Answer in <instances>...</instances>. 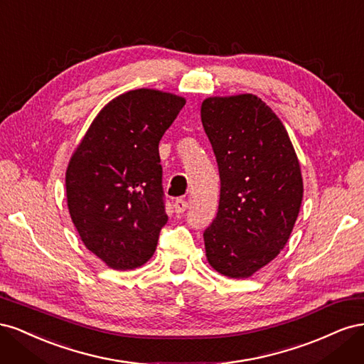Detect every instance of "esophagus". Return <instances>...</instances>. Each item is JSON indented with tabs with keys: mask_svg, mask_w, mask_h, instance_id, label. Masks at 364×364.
Listing matches in <instances>:
<instances>
[{
	"mask_svg": "<svg viewBox=\"0 0 364 364\" xmlns=\"http://www.w3.org/2000/svg\"><path fill=\"white\" fill-rule=\"evenodd\" d=\"M173 208H174V211H176V213H178V214H182V213H185V209L188 208V202H186L185 199H176V200H174Z\"/></svg>",
	"mask_w": 364,
	"mask_h": 364,
	"instance_id": "esophagus-1",
	"label": "esophagus"
}]
</instances>
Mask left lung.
Listing matches in <instances>:
<instances>
[{"instance_id":"1","label":"left lung","mask_w":364,"mask_h":364,"mask_svg":"<svg viewBox=\"0 0 364 364\" xmlns=\"http://www.w3.org/2000/svg\"><path fill=\"white\" fill-rule=\"evenodd\" d=\"M220 173L218 213L205 232L215 272L243 279L287 245L304 196L299 159L281 119L259 97H208L200 109Z\"/></svg>"}]
</instances>
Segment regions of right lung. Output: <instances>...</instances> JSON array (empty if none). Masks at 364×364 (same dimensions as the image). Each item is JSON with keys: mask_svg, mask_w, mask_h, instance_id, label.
Listing matches in <instances>:
<instances>
[{"mask_svg": "<svg viewBox=\"0 0 364 364\" xmlns=\"http://www.w3.org/2000/svg\"><path fill=\"white\" fill-rule=\"evenodd\" d=\"M185 98L141 87L94 118L70 159L65 185L83 245L107 267L132 270L155 253L167 223L159 141Z\"/></svg>", "mask_w": 364, "mask_h": 364, "instance_id": "1", "label": "right lung"}]
</instances>
